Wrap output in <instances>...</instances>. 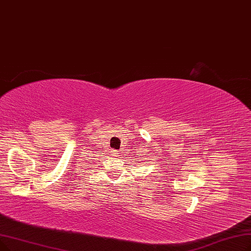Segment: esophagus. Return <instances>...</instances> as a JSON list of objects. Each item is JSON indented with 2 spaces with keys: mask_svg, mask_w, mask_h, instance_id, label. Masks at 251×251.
Here are the masks:
<instances>
[{
  "mask_svg": "<svg viewBox=\"0 0 251 251\" xmlns=\"http://www.w3.org/2000/svg\"><path fill=\"white\" fill-rule=\"evenodd\" d=\"M111 155L113 157H116L118 155V151L117 150H111Z\"/></svg>",
  "mask_w": 251,
  "mask_h": 251,
  "instance_id": "obj_1",
  "label": "esophagus"
}]
</instances>
